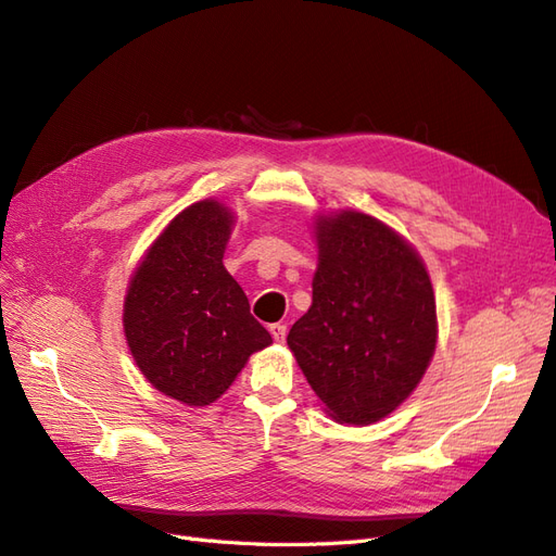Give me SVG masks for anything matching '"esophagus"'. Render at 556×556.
Instances as JSON below:
<instances>
[{
    "instance_id": "1",
    "label": "esophagus",
    "mask_w": 556,
    "mask_h": 556,
    "mask_svg": "<svg viewBox=\"0 0 556 556\" xmlns=\"http://www.w3.org/2000/svg\"><path fill=\"white\" fill-rule=\"evenodd\" d=\"M268 331H271V336H274V341H276V343H282V341H285V336H288V325H282V323L268 325Z\"/></svg>"
}]
</instances>
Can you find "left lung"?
<instances>
[{
  "mask_svg": "<svg viewBox=\"0 0 556 556\" xmlns=\"http://www.w3.org/2000/svg\"><path fill=\"white\" fill-rule=\"evenodd\" d=\"M313 304L288 345L339 425L380 422L425 378L439 341L435 296L417 250L374 215H315Z\"/></svg>",
  "mask_w": 556,
  "mask_h": 556,
  "instance_id": "left-lung-1",
  "label": "left lung"
}]
</instances>
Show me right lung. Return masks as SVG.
<instances>
[{"mask_svg": "<svg viewBox=\"0 0 556 556\" xmlns=\"http://www.w3.org/2000/svg\"><path fill=\"white\" fill-rule=\"evenodd\" d=\"M233 213L217 199L180 211L150 243L127 285L123 329L143 378L164 396L204 408L271 345L223 264Z\"/></svg>", "mask_w": 556, "mask_h": 556, "instance_id": "obj_1", "label": "right lung"}]
</instances>
